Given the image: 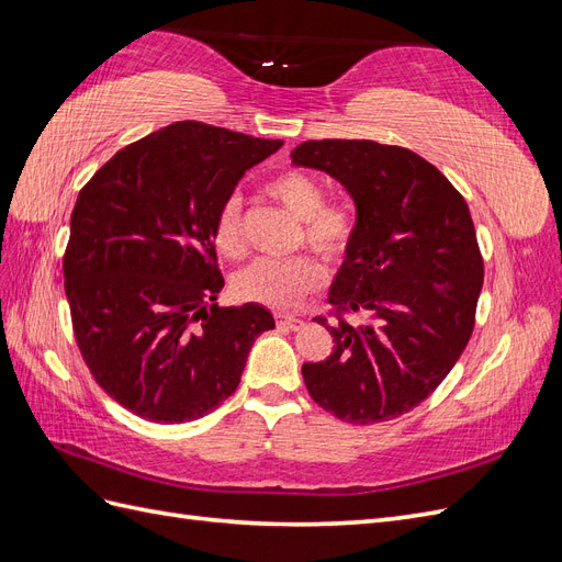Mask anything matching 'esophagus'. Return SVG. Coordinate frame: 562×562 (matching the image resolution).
<instances>
[{
	"instance_id": "esophagus-1",
	"label": "esophagus",
	"mask_w": 562,
	"mask_h": 562,
	"mask_svg": "<svg viewBox=\"0 0 562 562\" xmlns=\"http://www.w3.org/2000/svg\"><path fill=\"white\" fill-rule=\"evenodd\" d=\"M274 318H277V323H279L281 328H288V330H297V328H302V326H304V321H302V318L291 316V314H277Z\"/></svg>"
}]
</instances>
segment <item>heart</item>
Returning a JSON list of instances; mask_svg holds the SVG:
<instances>
[{
    "mask_svg": "<svg viewBox=\"0 0 562 562\" xmlns=\"http://www.w3.org/2000/svg\"><path fill=\"white\" fill-rule=\"evenodd\" d=\"M267 196L274 199L295 220H300L297 244H307L321 260L339 262L349 250L353 236V220L345 206L323 203L321 182L304 171H283L267 180ZM213 246L229 260L246 255L241 199L232 194L223 201L213 220ZM321 283V267L297 255L291 260H255L236 271L232 288L236 297L267 307H293Z\"/></svg>",
    "mask_w": 562,
    "mask_h": 562,
    "instance_id": "1",
    "label": "heart"
}]
</instances>
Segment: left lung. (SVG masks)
Segmentation results:
<instances>
[{
	"label": "left lung",
	"instance_id": "left-lung-1",
	"mask_svg": "<svg viewBox=\"0 0 562 562\" xmlns=\"http://www.w3.org/2000/svg\"><path fill=\"white\" fill-rule=\"evenodd\" d=\"M295 166L326 171L356 203L345 262L330 285L326 361L304 363L310 396L351 424L411 413L462 356L483 288L464 196L415 151L372 140H307ZM362 318L353 327L346 314Z\"/></svg>",
	"mask_w": 562,
	"mask_h": 562
}]
</instances>
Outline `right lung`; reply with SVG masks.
I'll list each match as a JSON object with an SVG mask.
<instances>
[{"instance_id": "right-lung-1", "label": "right lung", "mask_w": 562, "mask_h": 562, "mask_svg": "<svg viewBox=\"0 0 562 562\" xmlns=\"http://www.w3.org/2000/svg\"><path fill=\"white\" fill-rule=\"evenodd\" d=\"M201 122L131 143L81 187L63 274L77 347L110 398L149 422L213 413L274 316L217 307L213 220L244 173L281 147Z\"/></svg>"}]
</instances>
